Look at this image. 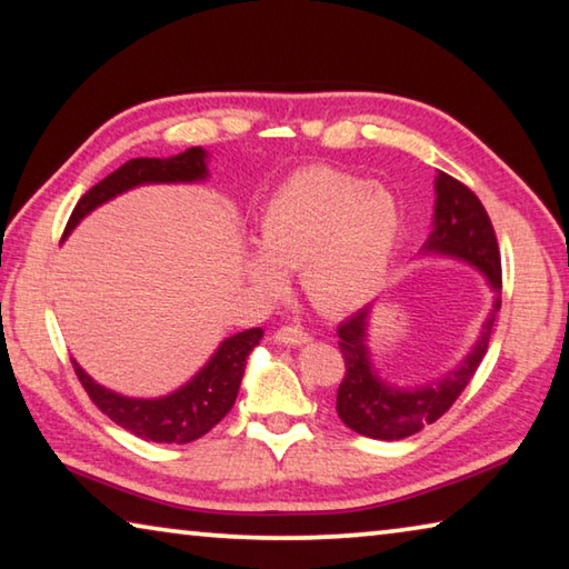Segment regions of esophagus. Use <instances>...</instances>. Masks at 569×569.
<instances>
[{
    "label": "esophagus",
    "instance_id": "1",
    "mask_svg": "<svg viewBox=\"0 0 569 569\" xmlns=\"http://www.w3.org/2000/svg\"><path fill=\"white\" fill-rule=\"evenodd\" d=\"M276 341L286 346H301L311 341V333L303 331L301 326H283V329L276 331Z\"/></svg>",
    "mask_w": 569,
    "mask_h": 569
}]
</instances>
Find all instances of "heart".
Returning <instances> with one entry per match:
<instances>
[{"label": "heart", "instance_id": "1", "mask_svg": "<svg viewBox=\"0 0 569 569\" xmlns=\"http://www.w3.org/2000/svg\"><path fill=\"white\" fill-rule=\"evenodd\" d=\"M401 238V208L383 186L336 168L293 172L266 200L258 248L246 250L248 281L281 293L286 271L301 273L308 301L341 313L377 296Z\"/></svg>", "mask_w": 569, "mask_h": 569}]
</instances>
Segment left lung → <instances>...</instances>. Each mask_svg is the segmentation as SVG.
Wrapping results in <instances>:
<instances>
[{
  "instance_id": "8db88e82",
  "label": "left lung",
  "mask_w": 569,
  "mask_h": 569,
  "mask_svg": "<svg viewBox=\"0 0 569 569\" xmlns=\"http://www.w3.org/2000/svg\"><path fill=\"white\" fill-rule=\"evenodd\" d=\"M435 190V226L421 248V256L457 258L477 268L495 293L492 311L481 323L477 343L455 371H447L437 381L413 383V387H401L379 377L369 349L371 306H363L339 326L346 377L336 393V411L346 427L369 439H407L427 423L445 417L485 359L497 311L502 306V258H499L497 236L485 206L465 182L447 172H439Z\"/></svg>"
}]
</instances>
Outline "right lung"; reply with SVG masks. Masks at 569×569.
<instances>
[{
	"mask_svg": "<svg viewBox=\"0 0 569 569\" xmlns=\"http://www.w3.org/2000/svg\"><path fill=\"white\" fill-rule=\"evenodd\" d=\"M208 178V152L203 148H188L172 158H134L120 166L98 186L90 188L74 206L67 220L64 238L72 233L84 216L100 208L108 200L122 196L138 186L150 182H198ZM263 339V329H248L228 336L220 341L216 353L196 377L182 383L168 397L158 399H134L122 397L102 383L94 381L80 363H74L77 379L82 381L84 391L90 393L102 413L128 429L130 435L158 441V445H188L208 435L216 423L233 409L240 381H243L248 353Z\"/></svg>",
	"mask_w": 569,
	"mask_h": 569,
	"instance_id": "1",
	"label": "right lung"
}]
</instances>
